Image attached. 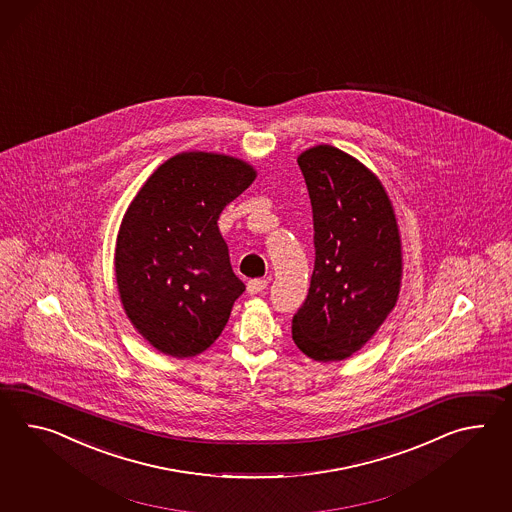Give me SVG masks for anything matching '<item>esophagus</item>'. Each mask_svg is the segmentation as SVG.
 Listing matches in <instances>:
<instances>
[{"instance_id":"1","label":"esophagus","mask_w":512,"mask_h":512,"mask_svg":"<svg viewBox=\"0 0 512 512\" xmlns=\"http://www.w3.org/2000/svg\"><path fill=\"white\" fill-rule=\"evenodd\" d=\"M266 288H268V281L266 279H251L250 283H248V292H250L251 296L261 294Z\"/></svg>"}]
</instances>
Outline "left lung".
Masks as SVG:
<instances>
[{
	"mask_svg": "<svg viewBox=\"0 0 512 512\" xmlns=\"http://www.w3.org/2000/svg\"><path fill=\"white\" fill-rule=\"evenodd\" d=\"M298 164L311 198L314 270L292 340L314 361H342L396 305L398 224L383 185L348 153L324 144L303 151Z\"/></svg>",
	"mask_w": 512,
	"mask_h": 512,
	"instance_id": "obj_1",
	"label": "left lung"
}]
</instances>
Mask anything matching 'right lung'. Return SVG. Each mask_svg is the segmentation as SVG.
<instances>
[{
    "mask_svg": "<svg viewBox=\"0 0 512 512\" xmlns=\"http://www.w3.org/2000/svg\"><path fill=\"white\" fill-rule=\"evenodd\" d=\"M253 179L244 161L188 151L161 164L131 201L116 242V283L153 348L194 357L222 335L246 285L216 222Z\"/></svg>",
    "mask_w": 512,
    "mask_h": 512,
    "instance_id": "obj_1",
    "label": "right lung"
}]
</instances>
